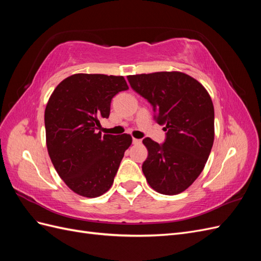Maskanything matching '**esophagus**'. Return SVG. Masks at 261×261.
Returning <instances> with one entry per match:
<instances>
[{"mask_svg": "<svg viewBox=\"0 0 261 261\" xmlns=\"http://www.w3.org/2000/svg\"><path fill=\"white\" fill-rule=\"evenodd\" d=\"M133 144H134V145H140V144H141V139L133 138Z\"/></svg>", "mask_w": 261, "mask_h": 261, "instance_id": "1", "label": "esophagus"}]
</instances>
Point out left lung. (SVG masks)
I'll return each mask as SVG.
<instances>
[{
    "instance_id": "8db88e82",
    "label": "left lung",
    "mask_w": 261,
    "mask_h": 261,
    "mask_svg": "<svg viewBox=\"0 0 261 261\" xmlns=\"http://www.w3.org/2000/svg\"><path fill=\"white\" fill-rule=\"evenodd\" d=\"M127 80L152 106L154 120L167 132L162 145L143 140L148 184L163 195L184 192L200 175L215 140V109L208 91L180 72L129 75Z\"/></svg>"
}]
</instances>
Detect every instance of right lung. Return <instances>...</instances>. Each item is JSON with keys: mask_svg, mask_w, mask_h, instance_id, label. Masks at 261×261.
<instances>
[{"mask_svg": "<svg viewBox=\"0 0 261 261\" xmlns=\"http://www.w3.org/2000/svg\"><path fill=\"white\" fill-rule=\"evenodd\" d=\"M123 76L74 74L52 92L44 111L46 148L60 177L78 195L96 198L112 186L132 136L97 133L111 100L127 90Z\"/></svg>", "mask_w": 261, "mask_h": 261, "instance_id": "add662e5", "label": "right lung"}]
</instances>
